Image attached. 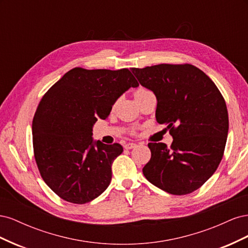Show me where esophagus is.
<instances>
[{"instance_id":"34e87169","label":"esophagus","mask_w":248,"mask_h":248,"mask_svg":"<svg viewBox=\"0 0 248 248\" xmlns=\"http://www.w3.org/2000/svg\"><path fill=\"white\" fill-rule=\"evenodd\" d=\"M138 145L137 144H134V142H128V144H126L125 146H124V148L125 149H133V148H136Z\"/></svg>"}]
</instances>
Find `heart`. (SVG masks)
Listing matches in <instances>:
<instances>
[{"label": "heart", "mask_w": 248, "mask_h": 248, "mask_svg": "<svg viewBox=\"0 0 248 248\" xmlns=\"http://www.w3.org/2000/svg\"><path fill=\"white\" fill-rule=\"evenodd\" d=\"M148 90L147 89H144V88H140L138 91L136 92V96H138V95H140V94H142V93H145V92H147Z\"/></svg>", "instance_id": "1"}]
</instances>
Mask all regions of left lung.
<instances>
[{
	"label": "left lung",
	"instance_id": "obj_1",
	"mask_svg": "<svg viewBox=\"0 0 248 248\" xmlns=\"http://www.w3.org/2000/svg\"><path fill=\"white\" fill-rule=\"evenodd\" d=\"M155 94L156 121L168 124L172 142H149L151 159L142 174L158 188L182 196L199 189L219 163L229 131L227 104L206 73L190 64L132 68Z\"/></svg>",
	"mask_w": 248,
	"mask_h": 248
}]
</instances>
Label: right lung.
<instances>
[{
    "label": "right lung",
    "mask_w": 248,
    "mask_h": 248,
    "mask_svg": "<svg viewBox=\"0 0 248 248\" xmlns=\"http://www.w3.org/2000/svg\"><path fill=\"white\" fill-rule=\"evenodd\" d=\"M139 82L127 69L88 70L76 67L44 94L32 124L37 167L44 182L73 204L99 197L111 180L120 144L94 140L97 118L108 117L117 99Z\"/></svg>",
    "instance_id": "add662e5"
}]
</instances>
